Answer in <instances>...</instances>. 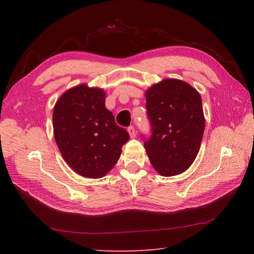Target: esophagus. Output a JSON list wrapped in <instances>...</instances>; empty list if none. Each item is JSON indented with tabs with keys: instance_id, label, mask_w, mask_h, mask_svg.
Wrapping results in <instances>:
<instances>
[{
	"instance_id": "obj_1",
	"label": "esophagus",
	"mask_w": 254,
	"mask_h": 254,
	"mask_svg": "<svg viewBox=\"0 0 254 254\" xmlns=\"http://www.w3.org/2000/svg\"><path fill=\"white\" fill-rule=\"evenodd\" d=\"M127 132H128V134H130V136H131L132 138L135 137L136 133H135V128H134V127H133V126H131V127H127Z\"/></svg>"
}]
</instances>
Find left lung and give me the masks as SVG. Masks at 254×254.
Masks as SVG:
<instances>
[{
    "label": "left lung",
    "mask_w": 254,
    "mask_h": 254,
    "mask_svg": "<svg viewBox=\"0 0 254 254\" xmlns=\"http://www.w3.org/2000/svg\"><path fill=\"white\" fill-rule=\"evenodd\" d=\"M152 135L145 141L150 164L159 175H180L198 154L205 118L202 98L190 84L165 78L145 91Z\"/></svg>",
    "instance_id": "obj_1"
}]
</instances>
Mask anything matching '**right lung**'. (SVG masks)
<instances>
[{
    "instance_id": "1",
    "label": "right lung",
    "mask_w": 254,
    "mask_h": 254,
    "mask_svg": "<svg viewBox=\"0 0 254 254\" xmlns=\"http://www.w3.org/2000/svg\"><path fill=\"white\" fill-rule=\"evenodd\" d=\"M106 91L80 84L67 89L53 108V134L63 159L77 175L105 177L130 136L107 109Z\"/></svg>"
}]
</instances>
